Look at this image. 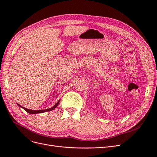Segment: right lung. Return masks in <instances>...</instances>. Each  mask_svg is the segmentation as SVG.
<instances>
[{
    "mask_svg": "<svg viewBox=\"0 0 157 157\" xmlns=\"http://www.w3.org/2000/svg\"><path fill=\"white\" fill-rule=\"evenodd\" d=\"M60 101V100H59V101H58V102H56V104H55V105L52 107V108L47 109H41V110H31V109H27V108H24V107H22L21 105H20L18 104V105L20 107H21V108H22L25 111H26L27 113H30V114H37V113H44V112L50 111L53 110L54 109H55V108H56V107L58 106V105L59 104Z\"/></svg>",
    "mask_w": 157,
    "mask_h": 157,
    "instance_id": "add662e5",
    "label": "right lung"
}]
</instances>
